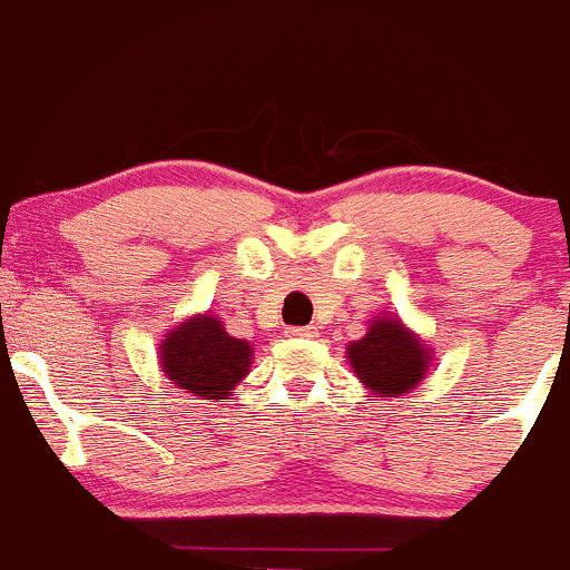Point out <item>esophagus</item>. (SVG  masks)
<instances>
[{
	"mask_svg": "<svg viewBox=\"0 0 570 570\" xmlns=\"http://www.w3.org/2000/svg\"><path fill=\"white\" fill-rule=\"evenodd\" d=\"M286 337H318V326H289Z\"/></svg>",
	"mask_w": 570,
	"mask_h": 570,
	"instance_id": "obj_1",
	"label": "esophagus"
}]
</instances>
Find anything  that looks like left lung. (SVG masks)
Instances as JSON below:
<instances>
[{
    "label": "left lung",
    "mask_w": 570,
    "mask_h": 570,
    "mask_svg": "<svg viewBox=\"0 0 570 570\" xmlns=\"http://www.w3.org/2000/svg\"><path fill=\"white\" fill-rule=\"evenodd\" d=\"M348 362L364 389L377 396H407L426 377L431 348L399 318L377 316L367 335L348 345Z\"/></svg>",
    "instance_id": "left-lung-1"
}]
</instances>
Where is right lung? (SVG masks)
Wrapping results in <instances>:
<instances>
[{"instance_id": "1", "label": "right lung", "mask_w": 570, "mask_h": 570, "mask_svg": "<svg viewBox=\"0 0 570 570\" xmlns=\"http://www.w3.org/2000/svg\"><path fill=\"white\" fill-rule=\"evenodd\" d=\"M160 367L176 389L200 399H225L248 375L252 345L227 335L212 313L181 322L160 343Z\"/></svg>"}]
</instances>
